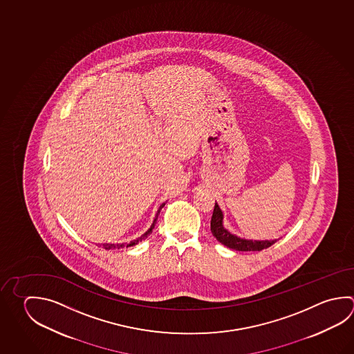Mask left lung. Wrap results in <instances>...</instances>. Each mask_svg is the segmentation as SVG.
<instances>
[{"instance_id":"1","label":"left lung","mask_w":354,"mask_h":354,"mask_svg":"<svg viewBox=\"0 0 354 354\" xmlns=\"http://www.w3.org/2000/svg\"><path fill=\"white\" fill-rule=\"evenodd\" d=\"M222 219H223L222 211L219 209L218 205L214 203V209H213L212 218H211V232H212L213 236L217 238L218 242L228 248L243 252L262 251V250H266L270 245H274L277 242V239L276 241H252V239L237 237L225 230L222 225Z\"/></svg>"}]
</instances>
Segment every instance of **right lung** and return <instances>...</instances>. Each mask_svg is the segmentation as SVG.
Segmentation results:
<instances>
[{"label": "right lung", "mask_w": 354, "mask_h": 354, "mask_svg": "<svg viewBox=\"0 0 354 354\" xmlns=\"http://www.w3.org/2000/svg\"><path fill=\"white\" fill-rule=\"evenodd\" d=\"M165 205H166V203H162L161 207H160V209H158V212H157V216H156V218H154L153 223H152V225H151V228H149V230H148V231L146 232V233H145L142 237L137 238V239H133V241H131L129 243H124V245H103V247H104L106 250H115L116 247H118V248H124V247H132V245H137V243H138L140 241H142L143 238L147 237L149 233H152V230H153L154 225H156L157 218H158V214H160V212H161V209L163 208V207H165Z\"/></svg>", "instance_id": "right-lung-1"}]
</instances>
